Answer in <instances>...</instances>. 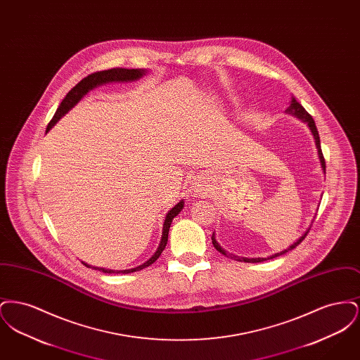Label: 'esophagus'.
<instances>
[{"mask_svg": "<svg viewBox=\"0 0 360 360\" xmlns=\"http://www.w3.org/2000/svg\"><path fill=\"white\" fill-rule=\"evenodd\" d=\"M198 184H200V182H198ZM200 186H201V185H200Z\"/></svg>", "mask_w": 360, "mask_h": 360, "instance_id": "1", "label": "esophagus"}]
</instances>
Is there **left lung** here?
I'll use <instances>...</instances> for the list:
<instances>
[{"label": "left lung", "mask_w": 360, "mask_h": 360, "mask_svg": "<svg viewBox=\"0 0 360 360\" xmlns=\"http://www.w3.org/2000/svg\"><path fill=\"white\" fill-rule=\"evenodd\" d=\"M286 113H289V115H292V116H295L297 119H300V120L305 121L307 124H308L309 129H310V132H311V135L314 137V141H316V147H317V153H319V158H320V162H321V167H323V170L326 172V159H324V155H323V151H321V144H320V136H319V131H317V128H316V124H314V120H313V117L309 115L308 112L305 110V108L301 105V103H298L294 97H291L290 106L286 109ZM309 231H310V228H309L308 231L300 238V239L297 240L294 244H291L290 247L288 248V250H285V251H282V252H278V254H275L273 257H269V259H273V257H279V255H283V254H286L288 251H290L292 248H295L302 240L307 238V235L309 233ZM212 243H213V245H214V248L219 251V252H221L223 255L225 257H229L231 259H235V260H239V262H247V263H257V262H263V260H266V257H251V259H248V257H235V255H228L226 254V251L223 250L221 247H220V244L216 241V238H214V232H213V235H212Z\"/></svg>", "instance_id": "left-lung-1"}]
</instances>
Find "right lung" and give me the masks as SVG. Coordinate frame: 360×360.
I'll list each match as a JSON object with an SVG mask.
<instances>
[{
	"instance_id": "1",
	"label": "right lung",
	"mask_w": 360,
	"mask_h": 360,
	"mask_svg": "<svg viewBox=\"0 0 360 360\" xmlns=\"http://www.w3.org/2000/svg\"><path fill=\"white\" fill-rule=\"evenodd\" d=\"M146 74V70L139 69H110L103 70V71H97V72H93L90 75H87L86 78H84L81 82H78L77 85L74 86L68 96L63 98V101L59 105V108L56 109L52 120L50 121L49 127H47V132L49 129H51L53 127V124L56 121L59 120L62 116H65L70 109L78 103L86 93L89 90H91L93 87L96 86L103 85L106 82H127V81H136L139 78H141L143 75ZM184 207V201H179L176 205L172 207V210L167 213L166 219H165V224H163V232H162V240H160V244L156 250L153 257H150L146 263L137 266L135 269H131V270H122V271H113V270H105V269H98L100 271L106 273V274H110V273H122V274H128V273H134V271H139V270H143L148 266H151L154 263L155 260L158 257H160V254L163 252V250L166 248V244H167V239H169V229H170V225H172V219L175 216H178V213L182 210ZM86 267H90L89 264L84 263ZM97 270V267H94Z\"/></svg>"
}]
</instances>
